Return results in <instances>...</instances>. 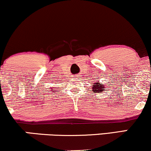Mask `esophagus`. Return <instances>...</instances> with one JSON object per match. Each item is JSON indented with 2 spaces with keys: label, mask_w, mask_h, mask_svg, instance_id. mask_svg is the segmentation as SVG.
<instances>
[{
  "label": "esophagus",
  "mask_w": 151,
  "mask_h": 151,
  "mask_svg": "<svg viewBox=\"0 0 151 151\" xmlns=\"http://www.w3.org/2000/svg\"><path fill=\"white\" fill-rule=\"evenodd\" d=\"M76 77H77V76H76Z\"/></svg>",
  "instance_id": "esophagus-1"
}]
</instances>
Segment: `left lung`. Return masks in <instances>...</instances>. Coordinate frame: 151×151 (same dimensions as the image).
<instances>
[{
	"instance_id": "8db88e82",
	"label": "left lung",
	"mask_w": 151,
	"mask_h": 151,
	"mask_svg": "<svg viewBox=\"0 0 151 151\" xmlns=\"http://www.w3.org/2000/svg\"><path fill=\"white\" fill-rule=\"evenodd\" d=\"M104 86V85H102L99 82V79H95V81H92L91 89L94 93H102L105 90Z\"/></svg>"
}]
</instances>
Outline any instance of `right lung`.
<instances>
[{"instance_id": "1", "label": "right lung", "mask_w": 151, "mask_h": 151, "mask_svg": "<svg viewBox=\"0 0 151 151\" xmlns=\"http://www.w3.org/2000/svg\"><path fill=\"white\" fill-rule=\"evenodd\" d=\"M55 87L52 86V87H50V91H52V92H55Z\"/></svg>"}]
</instances>
